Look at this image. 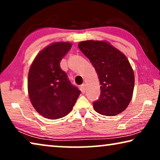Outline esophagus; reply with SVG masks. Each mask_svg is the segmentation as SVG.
<instances>
[{
    "label": "esophagus",
    "mask_w": 160,
    "mask_h": 160,
    "mask_svg": "<svg viewBox=\"0 0 160 160\" xmlns=\"http://www.w3.org/2000/svg\"><path fill=\"white\" fill-rule=\"evenodd\" d=\"M80 89H81V91H82V93H84L85 91H86V87H85V85L84 84L81 85Z\"/></svg>",
    "instance_id": "obj_1"
}]
</instances>
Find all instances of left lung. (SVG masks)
<instances>
[{
    "label": "left lung",
    "mask_w": 160,
    "mask_h": 160,
    "mask_svg": "<svg viewBox=\"0 0 160 160\" xmlns=\"http://www.w3.org/2000/svg\"><path fill=\"white\" fill-rule=\"evenodd\" d=\"M78 48L90 60L101 85L100 98L93 102L96 112L111 117L124 111L132 99L135 84L128 58L106 41H82Z\"/></svg>",
    "instance_id": "8db88e82"
}]
</instances>
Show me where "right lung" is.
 Segmentation results:
<instances>
[{
	"label": "right lung",
	"mask_w": 160,
	"mask_h": 160,
	"mask_svg": "<svg viewBox=\"0 0 160 160\" xmlns=\"http://www.w3.org/2000/svg\"><path fill=\"white\" fill-rule=\"evenodd\" d=\"M71 48L68 42L52 43L39 52L30 68L28 89L30 101L37 112L47 119L68 114L81 93L60 65Z\"/></svg>",
	"instance_id": "obj_1"
}]
</instances>
